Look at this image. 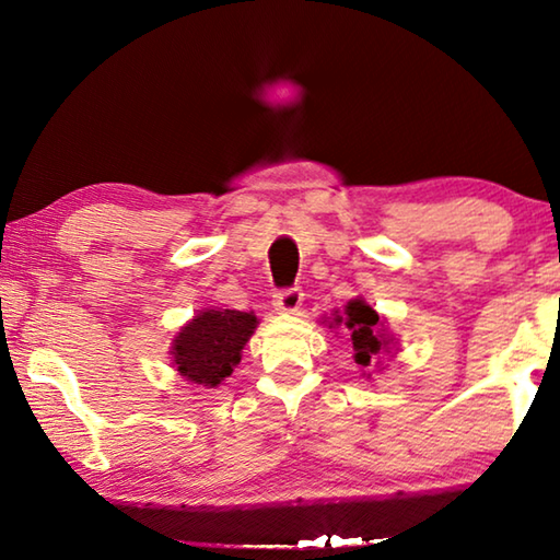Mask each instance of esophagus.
Listing matches in <instances>:
<instances>
[{
	"mask_svg": "<svg viewBox=\"0 0 560 560\" xmlns=\"http://www.w3.org/2000/svg\"><path fill=\"white\" fill-rule=\"evenodd\" d=\"M301 303H303V291L299 287L279 291L277 296H273V308L281 311V314H296Z\"/></svg>",
	"mask_w": 560,
	"mask_h": 560,
	"instance_id": "obj_1",
	"label": "esophagus"
}]
</instances>
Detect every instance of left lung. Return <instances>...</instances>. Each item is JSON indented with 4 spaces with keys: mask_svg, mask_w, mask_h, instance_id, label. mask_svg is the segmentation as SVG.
Here are the masks:
<instances>
[{
    "mask_svg": "<svg viewBox=\"0 0 560 560\" xmlns=\"http://www.w3.org/2000/svg\"><path fill=\"white\" fill-rule=\"evenodd\" d=\"M330 326H346L353 343V360L363 368V375L371 377V368H383V355H397V338L387 328V320L368 306L365 299H350L343 316L334 314Z\"/></svg>",
    "mask_w": 560,
    "mask_h": 560,
    "instance_id": "8db88e82",
    "label": "left lung"
}]
</instances>
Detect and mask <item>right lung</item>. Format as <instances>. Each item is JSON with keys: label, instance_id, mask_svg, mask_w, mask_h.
Returning a JSON list of instances; mask_svg holds the SVG:
<instances>
[{"label": "right lung", "instance_id": "1", "mask_svg": "<svg viewBox=\"0 0 560 560\" xmlns=\"http://www.w3.org/2000/svg\"><path fill=\"white\" fill-rule=\"evenodd\" d=\"M259 326L254 311L202 308L177 330L170 346L177 375L197 387H220L240 365L242 350Z\"/></svg>", "mask_w": 560, "mask_h": 560}]
</instances>
